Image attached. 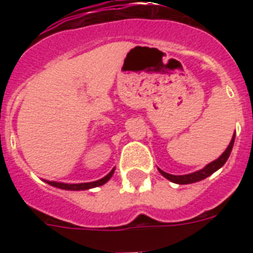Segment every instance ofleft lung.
<instances>
[{
    "label": "left lung",
    "instance_id": "obj_1",
    "mask_svg": "<svg viewBox=\"0 0 253 253\" xmlns=\"http://www.w3.org/2000/svg\"><path fill=\"white\" fill-rule=\"evenodd\" d=\"M234 140H235V135L232 136L231 142H230V144H228V147L226 148V151H224L223 154L220 155V158H218L212 163L208 164L204 169H201V170H198V172L190 173V174H184V176H173V174L163 172L162 169H159V172L162 173L163 176L166 177V178H168L169 181H172V182H174V184H180V185L193 184V182H197V181L204 180V178H206V177L211 176L212 173L215 172V170H218L220 167L223 166L224 163L227 162L228 156H230V154H231L232 146H234Z\"/></svg>",
    "mask_w": 253,
    "mask_h": 253
}]
</instances>
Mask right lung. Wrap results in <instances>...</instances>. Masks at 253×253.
<instances>
[{
  "label": "right lung",
  "instance_id": "right-lung-1",
  "mask_svg": "<svg viewBox=\"0 0 253 253\" xmlns=\"http://www.w3.org/2000/svg\"><path fill=\"white\" fill-rule=\"evenodd\" d=\"M113 173H114V169L107 176H105L98 181H94V182H84V184H64V182H55V181H47V182L49 185H52V186L65 189V190H86V189L95 188V186H101L105 182H107V181L110 180V177L113 176Z\"/></svg>",
  "mask_w": 253,
  "mask_h": 253
}]
</instances>
